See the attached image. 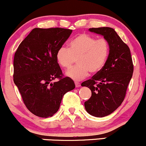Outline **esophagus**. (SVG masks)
Returning a JSON list of instances; mask_svg holds the SVG:
<instances>
[{
  "instance_id": "1",
  "label": "esophagus",
  "mask_w": 146,
  "mask_h": 146,
  "mask_svg": "<svg viewBox=\"0 0 146 146\" xmlns=\"http://www.w3.org/2000/svg\"><path fill=\"white\" fill-rule=\"evenodd\" d=\"M75 86H76L77 88H78V87H80V86H81V84H80V82H75Z\"/></svg>"
}]
</instances>
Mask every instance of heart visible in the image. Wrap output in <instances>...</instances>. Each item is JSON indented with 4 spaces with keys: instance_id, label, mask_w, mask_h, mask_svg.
Segmentation results:
<instances>
[{
    "instance_id": "b5f03b06",
    "label": "heart",
    "mask_w": 146,
    "mask_h": 146,
    "mask_svg": "<svg viewBox=\"0 0 146 146\" xmlns=\"http://www.w3.org/2000/svg\"><path fill=\"white\" fill-rule=\"evenodd\" d=\"M110 53V44L106 38L97 39L94 36L82 33L70 42L68 48L62 46L56 52V60L60 66L68 69L77 60V65L66 73L75 81L95 74L104 67Z\"/></svg>"
}]
</instances>
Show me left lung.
I'll use <instances>...</instances> for the list:
<instances>
[{
  "label": "left lung",
  "instance_id": "8db88e82",
  "mask_svg": "<svg viewBox=\"0 0 146 146\" xmlns=\"http://www.w3.org/2000/svg\"><path fill=\"white\" fill-rule=\"evenodd\" d=\"M89 31L103 36L110 44L104 67L82 83L92 93L84 102L85 109L93 116L103 117L113 113L123 102L134 66L130 48L113 28H90Z\"/></svg>",
  "mask_w": 146,
  "mask_h": 146
}]
</instances>
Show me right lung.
<instances>
[{"mask_svg":"<svg viewBox=\"0 0 146 146\" xmlns=\"http://www.w3.org/2000/svg\"><path fill=\"white\" fill-rule=\"evenodd\" d=\"M71 33L64 28H35L15 53L14 82L25 105L36 116H53L64 95L75 88L74 82L64 77L56 57ZM56 78L58 81L53 83Z\"/></svg>","mask_w":146,"mask_h":146,"instance_id":"add662e5","label":"right lung"}]
</instances>
